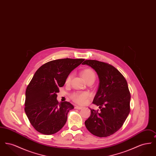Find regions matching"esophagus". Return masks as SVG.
<instances>
[{
	"label": "esophagus",
	"mask_w": 156,
	"mask_h": 156,
	"mask_svg": "<svg viewBox=\"0 0 156 156\" xmlns=\"http://www.w3.org/2000/svg\"><path fill=\"white\" fill-rule=\"evenodd\" d=\"M75 109H82V107H81V106H75Z\"/></svg>",
	"instance_id": "obj_1"
}]
</instances>
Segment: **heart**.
I'll list each match as a JSON object with an SVG mask.
<instances>
[{
  "label": "heart",
  "instance_id": "heart-1",
  "mask_svg": "<svg viewBox=\"0 0 156 156\" xmlns=\"http://www.w3.org/2000/svg\"><path fill=\"white\" fill-rule=\"evenodd\" d=\"M83 79L87 81L89 80H93L95 81L96 78V74L94 69L92 68H85L81 73ZM72 74L68 75L66 80V83L68 85L71 80ZM89 95L88 92H74L71 95V99L76 104L80 105H83L87 103L88 99L89 98Z\"/></svg>",
  "mask_w": 156,
  "mask_h": 156
}]
</instances>
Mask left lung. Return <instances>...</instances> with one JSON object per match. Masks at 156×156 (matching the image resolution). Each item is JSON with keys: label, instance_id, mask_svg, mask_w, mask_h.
Wrapping results in <instances>:
<instances>
[{"label": "left lung", "instance_id": "8db88e82", "mask_svg": "<svg viewBox=\"0 0 156 156\" xmlns=\"http://www.w3.org/2000/svg\"><path fill=\"white\" fill-rule=\"evenodd\" d=\"M95 70L99 78V87L93 104L99 110L90 109V116L85 122L89 132L99 137L109 136L123 126L130 111V93L126 79L111 64L94 59L85 60Z\"/></svg>", "mask_w": 156, "mask_h": 156}]
</instances>
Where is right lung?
Segmentation results:
<instances>
[{"label":"right lung","instance_id":"obj_1","mask_svg":"<svg viewBox=\"0 0 156 156\" xmlns=\"http://www.w3.org/2000/svg\"><path fill=\"white\" fill-rule=\"evenodd\" d=\"M85 59L63 58L49 61L37 70L26 90L24 111L33 127L40 133L50 135L65 125L68 113L74 106L57 100L59 87L67 76Z\"/></svg>","mask_w":156,"mask_h":156}]
</instances>
